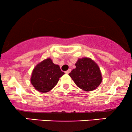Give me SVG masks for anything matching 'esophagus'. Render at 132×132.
Returning a JSON list of instances; mask_svg holds the SVG:
<instances>
[{"label":"esophagus","mask_w":132,"mask_h":132,"mask_svg":"<svg viewBox=\"0 0 132 132\" xmlns=\"http://www.w3.org/2000/svg\"><path fill=\"white\" fill-rule=\"evenodd\" d=\"M70 72H71V69H69L68 70L66 71H65V73H66V74H69V73H70Z\"/></svg>","instance_id":"1"}]
</instances>
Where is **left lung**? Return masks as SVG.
I'll return each mask as SVG.
<instances>
[{
    "mask_svg": "<svg viewBox=\"0 0 132 132\" xmlns=\"http://www.w3.org/2000/svg\"><path fill=\"white\" fill-rule=\"evenodd\" d=\"M69 75L79 88L91 92L98 87L102 81L101 71L98 64L89 57L78 59Z\"/></svg>",
    "mask_w": 132,
    "mask_h": 132,
    "instance_id": "obj_1",
    "label": "left lung"
}]
</instances>
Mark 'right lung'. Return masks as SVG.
Returning a JSON list of instances; mask_svg holds the SVG:
<instances>
[{"instance_id": "right-lung-1", "label": "right lung", "mask_w": 132, "mask_h": 132, "mask_svg": "<svg viewBox=\"0 0 132 132\" xmlns=\"http://www.w3.org/2000/svg\"><path fill=\"white\" fill-rule=\"evenodd\" d=\"M64 74L59 65L55 64L48 57L35 66L31 75V82L38 92H48L57 85Z\"/></svg>"}]
</instances>
